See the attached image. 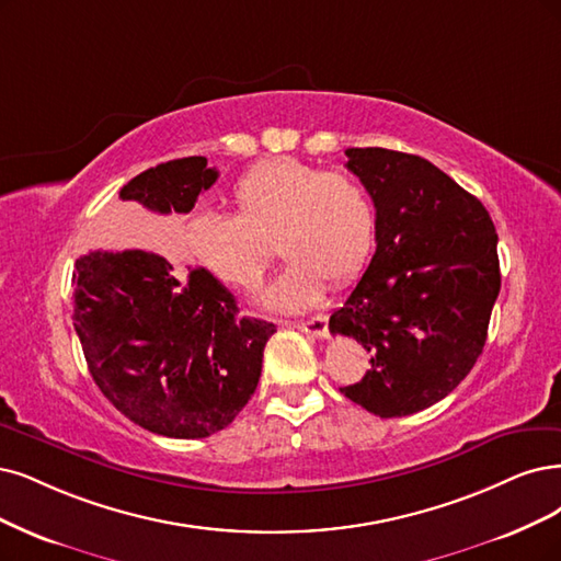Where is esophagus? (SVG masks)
I'll use <instances>...</instances> for the list:
<instances>
[{
  "label": "esophagus",
  "instance_id": "obj_1",
  "mask_svg": "<svg viewBox=\"0 0 561 561\" xmlns=\"http://www.w3.org/2000/svg\"><path fill=\"white\" fill-rule=\"evenodd\" d=\"M296 328L302 330V333H307V335H312V337H319V340H321V337L328 335V317H325V314H314L312 319L298 321Z\"/></svg>",
  "mask_w": 561,
  "mask_h": 561
}]
</instances>
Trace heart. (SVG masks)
<instances>
[{
  "mask_svg": "<svg viewBox=\"0 0 561 561\" xmlns=\"http://www.w3.org/2000/svg\"><path fill=\"white\" fill-rule=\"evenodd\" d=\"M233 203L236 217L205 215L190 224L192 256L226 286L252 294L277 244L288 265L261 305L279 312L314 305L325 282H354L375 249V205L346 173H325L298 159L261 161L236 182Z\"/></svg>",
  "mask_w": 561,
  "mask_h": 561,
  "instance_id": "heart-1",
  "label": "heart"
}]
</instances>
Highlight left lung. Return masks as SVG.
<instances>
[{"mask_svg":"<svg viewBox=\"0 0 561 561\" xmlns=\"http://www.w3.org/2000/svg\"><path fill=\"white\" fill-rule=\"evenodd\" d=\"M346 169L377 210V252L330 333L369 351L365 377L340 388L381 419L444 400L483 354L502 288L483 203L423 157L348 148Z\"/></svg>","mask_w":561,"mask_h":561,"instance_id":"obj_1","label":"left lung"}]
</instances>
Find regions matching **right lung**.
I'll return each instance as SVG.
<instances>
[{
  "label": "right lung",
  "mask_w": 561,
  "mask_h": 561,
  "mask_svg": "<svg viewBox=\"0 0 561 561\" xmlns=\"http://www.w3.org/2000/svg\"><path fill=\"white\" fill-rule=\"evenodd\" d=\"M205 157L142 171L119 190L159 215L190 213L217 182ZM73 328L90 375L117 411L161 437L203 439L254 396L275 323L240 317L205 267L180 277L148 249H92L76 261Z\"/></svg>",
  "instance_id": "add662e5"
}]
</instances>
